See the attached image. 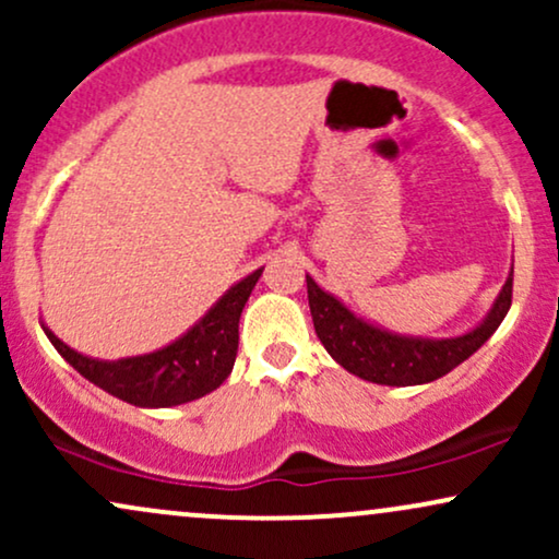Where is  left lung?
<instances>
[{"label":"left lung","instance_id":"obj_1","mask_svg":"<svg viewBox=\"0 0 559 559\" xmlns=\"http://www.w3.org/2000/svg\"><path fill=\"white\" fill-rule=\"evenodd\" d=\"M307 299H310L312 323H316L320 344L344 370L365 381L383 383V386H415V383H428L447 376L499 329L512 305V275L493 301L489 318L476 331L457 338H441V342L394 336V333L362 323L342 301L325 294L310 275H307Z\"/></svg>","mask_w":559,"mask_h":559}]
</instances>
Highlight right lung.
<instances>
[{"instance_id": "add662e5", "label": "right lung", "mask_w": 559, "mask_h": 559, "mask_svg": "<svg viewBox=\"0 0 559 559\" xmlns=\"http://www.w3.org/2000/svg\"><path fill=\"white\" fill-rule=\"evenodd\" d=\"M262 271L239 281L186 336L165 349L118 362L83 357L44 329L55 349L83 378L136 407H173L210 394L226 381L239 352V318Z\"/></svg>"}]
</instances>
